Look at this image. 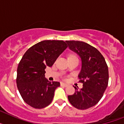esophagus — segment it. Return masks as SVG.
Masks as SVG:
<instances>
[{"label":"esophagus","mask_w":124,"mask_h":124,"mask_svg":"<svg viewBox=\"0 0 124 124\" xmlns=\"http://www.w3.org/2000/svg\"><path fill=\"white\" fill-rule=\"evenodd\" d=\"M60 84H61V86H64V87H66V86H68V84H66V83H61Z\"/></svg>","instance_id":"1"}]
</instances>
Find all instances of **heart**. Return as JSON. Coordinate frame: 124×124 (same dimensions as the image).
Here are the masks:
<instances>
[{
    "label": "heart",
    "mask_w": 124,
    "mask_h": 124,
    "mask_svg": "<svg viewBox=\"0 0 124 124\" xmlns=\"http://www.w3.org/2000/svg\"><path fill=\"white\" fill-rule=\"evenodd\" d=\"M74 57H77V56L74 54H70L68 55V58H74Z\"/></svg>",
    "instance_id": "1"
}]
</instances>
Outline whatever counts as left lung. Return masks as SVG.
Instances as JSON below:
<instances>
[{
  "mask_svg": "<svg viewBox=\"0 0 124 124\" xmlns=\"http://www.w3.org/2000/svg\"><path fill=\"white\" fill-rule=\"evenodd\" d=\"M71 50L79 55L82 68L78 76L83 88L68 96L71 104L84 110L93 107L102 97L109 82V70L105 59L96 48L83 41H66Z\"/></svg>",
  "mask_w": 124,
  "mask_h": 124,
  "instance_id": "obj_1",
  "label": "left lung"
}]
</instances>
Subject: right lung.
Listing matches in <instances>:
<instances>
[{"label": "right lung", "mask_w": 124, "mask_h": 124, "mask_svg": "<svg viewBox=\"0 0 124 124\" xmlns=\"http://www.w3.org/2000/svg\"><path fill=\"white\" fill-rule=\"evenodd\" d=\"M67 46L63 40H44L25 53L18 63L16 81L20 94L27 104L35 109H42L51 104L60 83L48 81L45 78V70L52 66Z\"/></svg>", "instance_id": "1"}]
</instances>
